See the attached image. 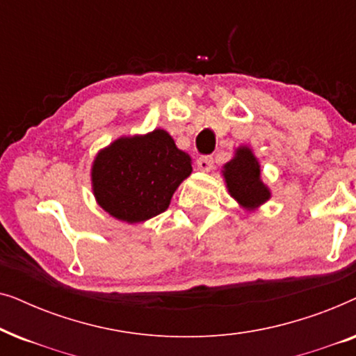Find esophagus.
Returning <instances> with one entry per match:
<instances>
[{
    "mask_svg": "<svg viewBox=\"0 0 356 356\" xmlns=\"http://www.w3.org/2000/svg\"><path fill=\"white\" fill-rule=\"evenodd\" d=\"M197 168L201 170V172H211L212 165H213V157L212 155H201V157L197 159Z\"/></svg>",
    "mask_w": 356,
    "mask_h": 356,
    "instance_id": "1",
    "label": "esophagus"
}]
</instances>
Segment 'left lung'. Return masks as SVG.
<instances>
[{"label":"left lung","instance_id":"1","mask_svg":"<svg viewBox=\"0 0 356 356\" xmlns=\"http://www.w3.org/2000/svg\"><path fill=\"white\" fill-rule=\"evenodd\" d=\"M228 193L246 209H256L270 197L269 188L261 181V167L251 149L240 147L223 167Z\"/></svg>","mask_w":356,"mask_h":356}]
</instances>
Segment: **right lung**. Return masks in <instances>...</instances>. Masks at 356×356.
Wrapping results in <instances>:
<instances>
[{"instance_id":"obj_1","label":"right lung","mask_w":356,"mask_h":356,"mask_svg":"<svg viewBox=\"0 0 356 356\" xmlns=\"http://www.w3.org/2000/svg\"><path fill=\"white\" fill-rule=\"evenodd\" d=\"M193 172L191 157L167 131L120 138L97 154L92 188L99 206L128 223L165 212L179 183Z\"/></svg>"}]
</instances>
